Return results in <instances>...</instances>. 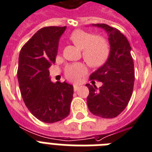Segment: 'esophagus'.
I'll use <instances>...</instances> for the list:
<instances>
[{
	"label": "esophagus",
	"mask_w": 152,
	"mask_h": 152,
	"mask_svg": "<svg viewBox=\"0 0 152 152\" xmlns=\"http://www.w3.org/2000/svg\"><path fill=\"white\" fill-rule=\"evenodd\" d=\"M78 87H79V86H78V85H76V84H75V85H74V90L77 91V88H78Z\"/></svg>",
	"instance_id": "1"
}]
</instances>
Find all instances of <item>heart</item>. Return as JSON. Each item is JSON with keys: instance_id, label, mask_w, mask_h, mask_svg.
<instances>
[{"instance_id": "b5f03b06", "label": "heart", "mask_w": 152, "mask_h": 152, "mask_svg": "<svg viewBox=\"0 0 152 152\" xmlns=\"http://www.w3.org/2000/svg\"><path fill=\"white\" fill-rule=\"evenodd\" d=\"M70 39L75 45L82 49L84 59L91 66H99L107 58L109 53L107 43L103 37H94L93 34L77 30L70 34ZM86 72L82 64H74L66 66L65 75L72 81H76Z\"/></svg>"}]
</instances>
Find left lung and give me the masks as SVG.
Listing matches in <instances>:
<instances>
[{
    "instance_id": "obj_1",
    "label": "left lung",
    "mask_w": 152,
    "mask_h": 152,
    "mask_svg": "<svg viewBox=\"0 0 152 152\" xmlns=\"http://www.w3.org/2000/svg\"><path fill=\"white\" fill-rule=\"evenodd\" d=\"M104 29L108 35L110 53L106 63L90 75L91 79L103 83L97 88L86 84L89 94L87 104L91 113L104 118H112L125 110L134 85V64L128 40L119 30L104 23L93 24Z\"/></svg>"
}]
</instances>
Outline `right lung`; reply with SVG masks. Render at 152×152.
<instances>
[{"label":"right lung","instance_id":"add662e5","mask_svg":"<svg viewBox=\"0 0 152 152\" xmlns=\"http://www.w3.org/2000/svg\"><path fill=\"white\" fill-rule=\"evenodd\" d=\"M66 26L42 28L22 48L17 77L26 107L45 123L64 119L70 113L74 87L51 82L48 68L56 62L59 38Z\"/></svg>","mask_w":152,"mask_h":152}]
</instances>
